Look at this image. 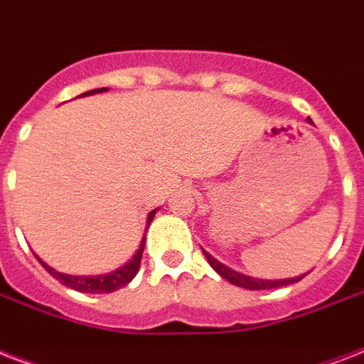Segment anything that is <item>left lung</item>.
I'll return each instance as SVG.
<instances>
[{
	"label": "left lung",
	"mask_w": 364,
	"mask_h": 364,
	"mask_svg": "<svg viewBox=\"0 0 364 364\" xmlns=\"http://www.w3.org/2000/svg\"><path fill=\"white\" fill-rule=\"evenodd\" d=\"M309 123H311V119H309ZM205 252V250H203ZM205 256H207L208 264L213 266V269L218 275H222V277L226 279V281H230L232 284H237V287H243V289H249V290H267V289H277V287H284V284H292V283H298L302 277H294V279H283V281H267V279H252L249 277V275H243V273H237L233 272V269H230L228 266H224V264H220L218 260H214L213 256L208 255V252H205Z\"/></svg>",
	"instance_id": "left-lung-1"
}]
</instances>
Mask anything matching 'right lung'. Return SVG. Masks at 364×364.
I'll list each match as a JSON object with an SVG mask.
<instances>
[{
	"label": "right lung",
	"instance_id": "1",
	"mask_svg": "<svg viewBox=\"0 0 364 364\" xmlns=\"http://www.w3.org/2000/svg\"><path fill=\"white\" fill-rule=\"evenodd\" d=\"M106 89H97V91H87L83 95H95V92H102ZM81 95V97H83ZM154 216H156V210H151L148 214V226L154 220ZM144 245H146V235L140 241V249L136 250V255L132 256V260H129L125 266H121L119 269H115V272L108 273V275H97V277H80V275H66V273L55 272L53 267H49L45 262H41V266L47 269V272L53 275L55 279H58L64 287H70V289L80 290V292H89V294H102V292H114V290L121 289V287H125L132 281V277L138 273V267H140V260H142V250Z\"/></svg>",
	"mask_w": 364,
	"mask_h": 364
}]
</instances>
